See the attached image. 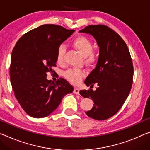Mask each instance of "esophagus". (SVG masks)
<instances>
[{
	"mask_svg": "<svg viewBox=\"0 0 150 150\" xmlns=\"http://www.w3.org/2000/svg\"><path fill=\"white\" fill-rule=\"evenodd\" d=\"M73 93L76 95H79V89L77 87H75L74 90H73Z\"/></svg>",
	"mask_w": 150,
	"mask_h": 150,
	"instance_id": "obj_1",
	"label": "esophagus"
}]
</instances>
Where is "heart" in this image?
Masks as SVG:
<instances>
[{"instance_id":"obj_1","label":"heart","mask_w":150,"mask_h":150,"mask_svg":"<svg viewBox=\"0 0 150 150\" xmlns=\"http://www.w3.org/2000/svg\"><path fill=\"white\" fill-rule=\"evenodd\" d=\"M71 45L75 49H77L82 56L85 57V61L87 64L91 65L96 62L97 55L92 51L93 43L87 37L82 35L76 37L73 39ZM65 53V49L63 45L59 46L57 51V62L61 64L63 62L64 56ZM63 76L71 83L77 85L81 81L85 76L84 71L76 69H69L63 72Z\"/></svg>"}]
</instances>
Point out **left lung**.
Returning <instances> with one entry per match:
<instances>
[{"label":"left lung","instance_id":"obj_1","mask_svg":"<svg viewBox=\"0 0 150 150\" xmlns=\"http://www.w3.org/2000/svg\"><path fill=\"white\" fill-rule=\"evenodd\" d=\"M79 32L92 35L99 47L97 65L85 81L87 86L97 83L98 87L96 91L79 92L94 102L85 113L94 120H105L118 112L129 96L134 76L132 59L122 38L107 26L89 25Z\"/></svg>","mask_w":150,"mask_h":150}]
</instances>
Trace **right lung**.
Masks as SVG:
<instances>
[{"instance_id": "right-lung-1", "label": "right lung", "mask_w": 150, "mask_h": 150, "mask_svg": "<svg viewBox=\"0 0 150 150\" xmlns=\"http://www.w3.org/2000/svg\"><path fill=\"white\" fill-rule=\"evenodd\" d=\"M61 26L43 25L23 35L11 54L10 79L15 97L28 115H50L73 87L65 79L52 82L47 73L56 66L58 47L74 33Z\"/></svg>"}]
</instances>
